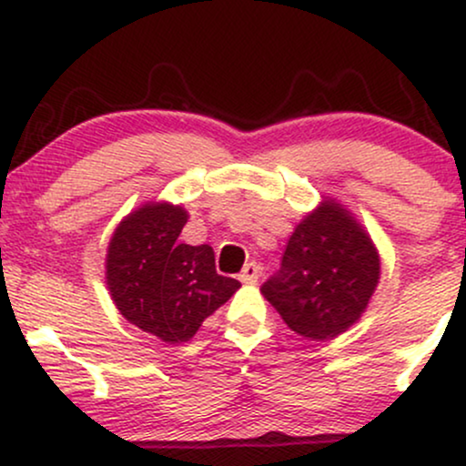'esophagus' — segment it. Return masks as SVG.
<instances>
[{"mask_svg": "<svg viewBox=\"0 0 466 466\" xmlns=\"http://www.w3.org/2000/svg\"><path fill=\"white\" fill-rule=\"evenodd\" d=\"M258 278H260V267H258L256 262H248L238 276L240 282H245V284H256Z\"/></svg>", "mask_w": 466, "mask_h": 466, "instance_id": "obj_1", "label": "esophagus"}]
</instances>
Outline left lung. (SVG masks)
I'll return each instance as SVG.
<instances>
[{
  "label": "left lung",
  "instance_id": "obj_1",
  "mask_svg": "<svg viewBox=\"0 0 466 466\" xmlns=\"http://www.w3.org/2000/svg\"><path fill=\"white\" fill-rule=\"evenodd\" d=\"M378 279L373 240L343 206L323 201L295 228L260 290L293 332L329 340L362 317Z\"/></svg>",
  "mask_w": 466,
  "mask_h": 466
}]
</instances>
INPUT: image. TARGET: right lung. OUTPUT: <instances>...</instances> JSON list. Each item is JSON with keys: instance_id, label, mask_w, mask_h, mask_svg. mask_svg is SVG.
<instances>
[{"instance_id": "add662e5", "label": "right lung", "mask_w": 466, "mask_h": 466, "mask_svg": "<svg viewBox=\"0 0 466 466\" xmlns=\"http://www.w3.org/2000/svg\"><path fill=\"white\" fill-rule=\"evenodd\" d=\"M187 218L182 206L145 204L119 223L106 256V284L121 315L169 345L193 339L240 287L218 276L210 245L179 243Z\"/></svg>"}]
</instances>
